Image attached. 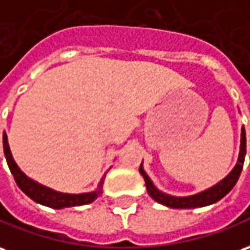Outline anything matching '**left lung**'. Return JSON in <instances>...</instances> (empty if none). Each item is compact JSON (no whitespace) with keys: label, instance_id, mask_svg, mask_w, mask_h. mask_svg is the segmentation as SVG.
Segmentation results:
<instances>
[{"label":"left lung","instance_id":"obj_1","mask_svg":"<svg viewBox=\"0 0 250 250\" xmlns=\"http://www.w3.org/2000/svg\"><path fill=\"white\" fill-rule=\"evenodd\" d=\"M245 154H247V137H245V129L242 128V135H241V151L238 156V162L233 168V171L227 175L225 180H222L219 184H216L215 187L209 188L207 190L201 192V193L194 194V196H188V197H174V196H168L159 192L151 180L148 178V175L144 173V170L140 166V173L144 177L146 181V187H147L148 194L154 199L155 201L161 203L163 206H167L171 208H197L206 207L209 204H214L216 201H219L222 197H225L235 185V182L240 178L244 161H245Z\"/></svg>","mask_w":250,"mask_h":250}]
</instances>
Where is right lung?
I'll list each match as a JSON object with an SVG mask.
<instances>
[{
    "mask_svg": "<svg viewBox=\"0 0 250 250\" xmlns=\"http://www.w3.org/2000/svg\"><path fill=\"white\" fill-rule=\"evenodd\" d=\"M3 152H5V158L8 162L10 173L13 174V178L16 181L17 187L23 190L24 193L27 194L30 199H32L39 204L47 206L51 208H65V207H77V206H84V204H89L95 200L96 197L101 194V190H95L91 193H82V194H68V193H60L56 190H51L49 188L42 187L39 184H36L32 180H30L27 175L24 174L20 168L17 167V165L12 158L10 154L9 146H8V139L6 135L3 133ZM102 185V184H101Z\"/></svg>",
    "mask_w": 250,
    "mask_h": 250,
    "instance_id": "1",
    "label": "right lung"
}]
</instances>
